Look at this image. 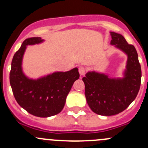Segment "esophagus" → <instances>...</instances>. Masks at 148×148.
Instances as JSON below:
<instances>
[{"label":"esophagus","mask_w":148,"mask_h":148,"mask_svg":"<svg viewBox=\"0 0 148 148\" xmlns=\"http://www.w3.org/2000/svg\"><path fill=\"white\" fill-rule=\"evenodd\" d=\"M86 69L85 68V67L80 66L79 68V74L81 76L84 75V74H85V72H86Z\"/></svg>","instance_id":"34e87169"}]
</instances>
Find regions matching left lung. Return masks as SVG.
Returning a JSON list of instances; mask_svg holds the SVG:
<instances>
[{"mask_svg": "<svg viewBox=\"0 0 148 148\" xmlns=\"http://www.w3.org/2000/svg\"><path fill=\"white\" fill-rule=\"evenodd\" d=\"M110 44L127 56L123 77L112 78L89 71L82 78L88 105L94 112L103 116L114 115L127 108L136 98L141 84V66L135 46L120 34L110 32Z\"/></svg>", "mask_w": 148, "mask_h": 148, "instance_id": "obj_1", "label": "left lung"}]
</instances>
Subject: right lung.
<instances>
[{
	"mask_svg": "<svg viewBox=\"0 0 148 148\" xmlns=\"http://www.w3.org/2000/svg\"><path fill=\"white\" fill-rule=\"evenodd\" d=\"M41 37L25 40L16 52L11 62L10 84L18 104L28 113L39 117L59 114L73 84L79 78L78 69L68 71H56L38 79H31L22 69L23 55L28 45L43 43Z\"/></svg>",
	"mask_w": 148,
	"mask_h": 148,
	"instance_id": "obj_1",
	"label": "right lung"
}]
</instances>
